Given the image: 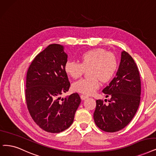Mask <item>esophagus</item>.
Listing matches in <instances>:
<instances>
[{"mask_svg":"<svg viewBox=\"0 0 156 156\" xmlns=\"http://www.w3.org/2000/svg\"><path fill=\"white\" fill-rule=\"evenodd\" d=\"M88 96H86V95H80V98H81L83 101H84V100L88 98Z\"/></svg>","mask_w":156,"mask_h":156,"instance_id":"1","label":"esophagus"}]
</instances>
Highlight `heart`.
<instances>
[{"label": "heart", "mask_w": 156, "mask_h": 156, "mask_svg": "<svg viewBox=\"0 0 156 156\" xmlns=\"http://www.w3.org/2000/svg\"><path fill=\"white\" fill-rule=\"evenodd\" d=\"M118 68L116 55L102 48L87 51L80 55L79 63L68 61L64 70L72 79H77L87 71L89 77L82 79L74 83V91L85 95H91L100 86L99 80L106 83L113 78Z\"/></svg>", "instance_id": "1"}]
</instances>
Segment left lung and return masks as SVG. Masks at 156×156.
<instances>
[{
  "mask_svg": "<svg viewBox=\"0 0 156 156\" xmlns=\"http://www.w3.org/2000/svg\"><path fill=\"white\" fill-rule=\"evenodd\" d=\"M110 97L109 104L97 100L93 114L97 126L108 133H115L126 127L139 108L141 80L138 66L127 52H122L121 61L116 76L102 90Z\"/></svg>",
  "mask_w": 156,
  "mask_h": 156,
  "instance_id": "obj_1",
  "label": "left lung"
}]
</instances>
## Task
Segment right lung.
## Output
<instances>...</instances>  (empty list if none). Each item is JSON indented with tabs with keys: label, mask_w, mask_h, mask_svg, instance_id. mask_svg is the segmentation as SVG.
I'll return each instance as SVG.
<instances>
[{
	"label": "right lung",
	"mask_w": 156,
	"mask_h": 156,
	"mask_svg": "<svg viewBox=\"0 0 156 156\" xmlns=\"http://www.w3.org/2000/svg\"><path fill=\"white\" fill-rule=\"evenodd\" d=\"M63 46L49 45L34 58L26 76V101L33 120L48 133H59L69 127L80 103L77 93L65 98L70 83L64 66L67 54Z\"/></svg>",
	"instance_id": "1"
}]
</instances>
